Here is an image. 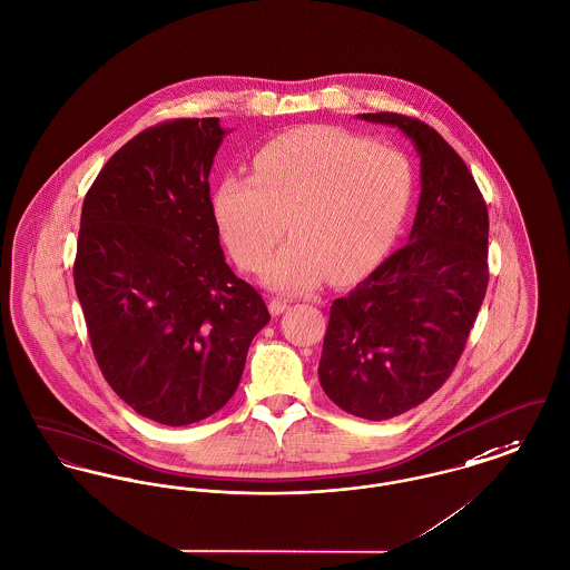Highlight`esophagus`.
Wrapping results in <instances>:
<instances>
[{
    "instance_id": "1",
    "label": "esophagus",
    "mask_w": 570,
    "mask_h": 570,
    "mask_svg": "<svg viewBox=\"0 0 570 570\" xmlns=\"http://www.w3.org/2000/svg\"><path fill=\"white\" fill-rule=\"evenodd\" d=\"M286 307H288V302H286V299H279V297H273V299L268 302V312H271L273 316L282 314Z\"/></svg>"
}]
</instances>
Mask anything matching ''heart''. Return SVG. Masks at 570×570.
<instances>
[{
	"label": "heart",
	"mask_w": 570,
	"mask_h": 570,
	"mask_svg": "<svg viewBox=\"0 0 570 570\" xmlns=\"http://www.w3.org/2000/svg\"><path fill=\"white\" fill-rule=\"evenodd\" d=\"M413 200L401 153L337 127L277 135L252 159V178L226 176L213 213L236 263L273 288L309 291L330 273L344 282L372 267L394 243Z\"/></svg>",
	"instance_id": "1"
}]
</instances>
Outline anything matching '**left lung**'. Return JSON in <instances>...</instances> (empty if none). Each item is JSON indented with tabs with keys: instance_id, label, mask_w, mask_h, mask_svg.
Instances as JSON below:
<instances>
[{
	"instance_id": "obj_1",
	"label": "left lung",
	"mask_w": 570,
	"mask_h": 570,
	"mask_svg": "<svg viewBox=\"0 0 570 570\" xmlns=\"http://www.w3.org/2000/svg\"><path fill=\"white\" fill-rule=\"evenodd\" d=\"M360 118L411 137L422 194L406 243L332 303L318 379L340 409L381 422L429 401L456 368L489 286V210L433 127L394 111Z\"/></svg>"
}]
</instances>
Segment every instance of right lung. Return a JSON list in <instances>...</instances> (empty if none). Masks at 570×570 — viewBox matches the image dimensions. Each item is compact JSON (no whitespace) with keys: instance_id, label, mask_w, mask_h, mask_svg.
Here are the masks:
<instances>
[{"instance_id":"add662e5","label":"right lung","mask_w":570,"mask_h":570,"mask_svg":"<svg viewBox=\"0 0 570 570\" xmlns=\"http://www.w3.org/2000/svg\"><path fill=\"white\" fill-rule=\"evenodd\" d=\"M219 118H178L129 139L86 194L75 291L111 390L166 426L233 399L268 321L258 291L226 265L208 174Z\"/></svg>"}]
</instances>
